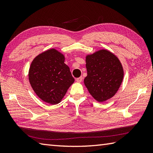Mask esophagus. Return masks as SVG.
Instances as JSON below:
<instances>
[{"instance_id": "esophagus-1", "label": "esophagus", "mask_w": 153, "mask_h": 153, "mask_svg": "<svg viewBox=\"0 0 153 153\" xmlns=\"http://www.w3.org/2000/svg\"><path fill=\"white\" fill-rule=\"evenodd\" d=\"M82 80H83V77H78V78H77L76 79V81L77 83H81V82H82Z\"/></svg>"}]
</instances>
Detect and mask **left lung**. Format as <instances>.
<instances>
[{"instance_id":"1","label":"left lung","mask_w":153,"mask_h":153,"mask_svg":"<svg viewBox=\"0 0 153 153\" xmlns=\"http://www.w3.org/2000/svg\"><path fill=\"white\" fill-rule=\"evenodd\" d=\"M87 76L84 84L93 99L102 102L118 91L123 79L121 62L107 49H100L85 56Z\"/></svg>"}]
</instances>
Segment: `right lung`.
Wrapping results in <instances>:
<instances>
[{"instance_id":"right-lung-1","label":"right lung","mask_w":153,"mask_h":153,"mask_svg":"<svg viewBox=\"0 0 153 153\" xmlns=\"http://www.w3.org/2000/svg\"><path fill=\"white\" fill-rule=\"evenodd\" d=\"M64 61L62 53L51 48L38 54L29 70L32 89L43 101L51 105L60 102L75 81Z\"/></svg>"}]
</instances>
